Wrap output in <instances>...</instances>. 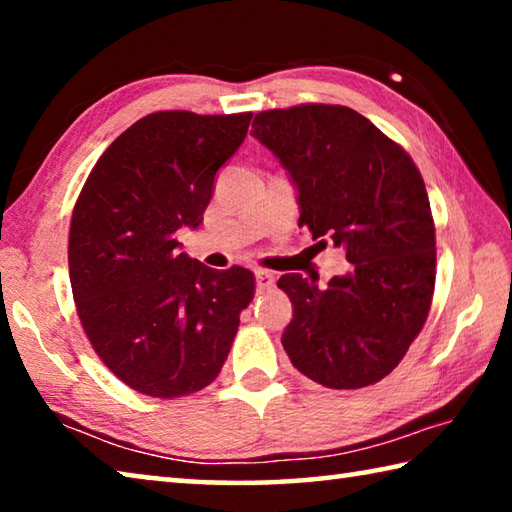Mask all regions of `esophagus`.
<instances>
[{"mask_svg":"<svg viewBox=\"0 0 512 512\" xmlns=\"http://www.w3.org/2000/svg\"><path fill=\"white\" fill-rule=\"evenodd\" d=\"M255 280H257V291H271L273 284H275L273 273L262 271V268H257V271H255Z\"/></svg>","mask_w":512,"mask_h":512,"instance_id":"1","label":"esophagus"}]
</instances>
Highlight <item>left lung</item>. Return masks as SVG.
I'll use <instances>...</instances> for the list:
<instances>
[{
    "label": "left lung",
    "instance_id": "1",
    "mask_svg": "<svg viewBox=\"0 0 512 512\" xmlns=\"http://www.w3.org/2000/svg\"><path fill=\"white\" fill-rule=\"evenodd\" d=\"M253 128L298 189V223L343 246L352 264L325 289L300 273L277 280L293 305L284 350L316 384H375L420 334L436 284V228L420 171L400 144L345 106L266 110Z\"/></svg>",
    "mask_w": 512,
    "mask_h": 512
}]
</instances>
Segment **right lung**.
Segmentation results:
<instances>
[{"mask_svg":"<svg viewBox=\"0 0 512 512\" xmlns=\"http://www.w3.org/2000/svg\"><path fill=\"white\" fill-rule=\"evenodd\" d=\"M253 112L146 115L112 142L74 205L69 282L81 325L112 375L173 400L219 375L255 296V275L214 271L178 253L198 228L214 176L244 142Z\"/></svg>","mask_w":512,"mask_h":512,"instance_id":"obj_1","label":"right lung"}]
</instances>
